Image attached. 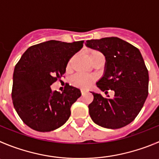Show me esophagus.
Returning <instances> with one entry per match:
<instances>
[{
	"label": "esophagus",
	"mask_w": 159,
	"mask_h": 159,
	"mask_svg": "<svg viewBox=\"0 0 159 159\" xmlns=\"http://www.w3.org/2000/svg\"><path fill=\"white\" fill-rule=\"evenodd\" d=\"M81 95H84L85 94V91H84V90H81Z\"/></svg>",
	"instance_id": "1"
}]
</instances>
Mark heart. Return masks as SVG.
<instances>
[{
    "mask_svg": "<svg viewBox=\"0 0 159 159\" xmlns=\"http://www.w3.org/2000/svg\"><path fill=\"white\" fill-rule=\"evenodd\" d=\"M89 59L90 61L96 58H103V54L97 50H91L88 53ZM95 81V77L93 75H82V74H78V75L73 76L71 78V82L74 84L77 85L81 88H88Z\"/></svg>",
    "mask_w": 159,
    "mask_h": 159,
    "instance_id": "1",
    "label": "heart"
}]
</instances>
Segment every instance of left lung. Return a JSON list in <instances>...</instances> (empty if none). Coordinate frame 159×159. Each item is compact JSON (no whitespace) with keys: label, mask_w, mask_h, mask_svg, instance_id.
<instances>
[{"label":"left lung","mask_w":159,"mask_h":159,"mask_svg":"<svg viewBox=\"0 0 159 159\" xmlns=\"http://www.w3.org/2000/svg\"><path fill=\"white\" fill-rule=\"evenodd\" d=\"M85 45L100 51L106 59L104 72L96 86L105 93L109 89L115 92L112 99L91 92L94 99L89 105L90 117L103 128L125 126L140 113L148 95L149 76L141 53L115 37L89 40Z\"/></svg>","instance_id":"1"}]
</instances>
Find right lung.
<instances>
[{
    "mask_svg": "<svg viewBox=\"0 0 159 159\" xmlns=\"http://www.w3.org/2000/svg\"><path fill=\"white\" fill-rule=\"evenodd\" d=\"M82 47L83 41L51 40L31 46L21 56L13 73L11 98L16 112L30 128L50 132L69 119L81 91L68 84L60 93L52 91L51 85L64 77L69 59Z\"/></svg>",
    "mask_w": 159,
    "mask_h": 159,
    "instance_id": "obj_1",
    "label": "right lung"
}]
</instances>
